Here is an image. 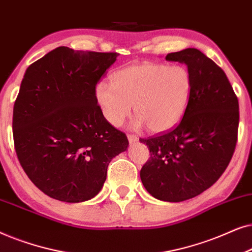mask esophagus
<instances>
[{"label": "esophagus", "mask_w": 252, "mask_h": 252, "mask_svg": "<svg viewBox=\"0 0 252 252\" xmlns=\"http://www.w3.org/2000/svg\"><path fill=\"white\" fill-rule=\"evenodd\" d=\"M128 139H129L130 144H135L138 142V137H137L136 135H128Z\"/></svg>", "instance_id": "obj_1"}]
</instances>
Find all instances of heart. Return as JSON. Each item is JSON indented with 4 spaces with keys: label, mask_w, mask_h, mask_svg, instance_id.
<instances>
[{
    "label": "heart",
    "mask_w": 252,
    "mask_h": 252,
    "mask_svg": "<svg viewBox=\"0 0 252 252\" xmlns=\"http://www.w3.org/2000/svg\"><path fill=\"white\" fill-rule=\"evenodd\" d=\"M192 91V77L186 66L140 63L120 69L112 83L95 86V100L107 122L122 126L131 114L135 128L146 126L149 131H168L182 120Z\"/></svg>",
    "instance_id": "b5f03b06"
}]
</instances>
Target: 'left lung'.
Wrapping results in <instances>:
<instances>
[{
	"instance_id": "8db88e82",
	"label": "left lung",
	"mask_w": 252,
	"mask_h": 252,
	"mask_svg": "<svg viewBox=\"0 0 252 252\" xmlns=\"http://www.w3.org/2000/svg\"><path fill=\"white\" fill-rule=\"evenodd\" d=\"M166 60L188 66L192 91L175 129L139 139L151 153L140 179L154 198L179 203L209 189L229 165L237 142L239 100L223 70L200 50L187 48Z\"/></svg>"
}]
</instances>
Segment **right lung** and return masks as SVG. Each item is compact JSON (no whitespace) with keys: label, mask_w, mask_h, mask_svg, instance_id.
Segmentation results:
<instances>
[{"label":"right lung","mask_w":252,"mask_h":252,"mask_svg":"<svg viewBox=\"0 0 252 252\" xmlns=\"http://www.w3.org/2000/svg\"><path fill=\"white\" fill-rule=\"evenodd\" d=\"M117 56L58 47L26 69L13 106V142L26 175L54 199L93 198L110 161L128 149L94 94Z\"/></svg>","instance_id":"1"}]
</instances>
